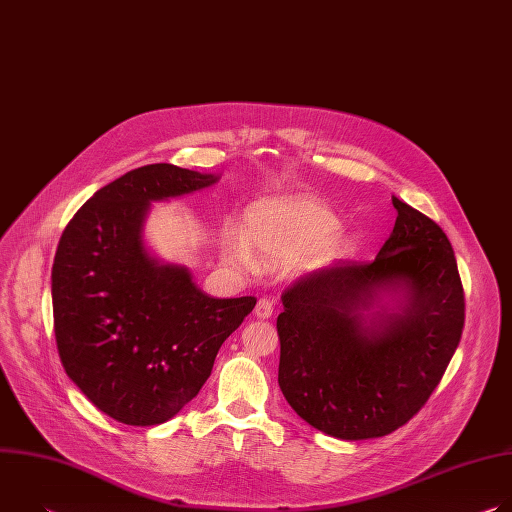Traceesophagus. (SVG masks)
<instances>
[{
  "instance_id": "34e87169",
  "label": "esophagus",
  "mask_w": 512,
  "mask_h": 512,
  "mask_svg": "<svg viewBox=\"0 0 512 512\" xmlns=\"http://www.w3.org/2000/svg\"><path fill=\"white\" fill-rule=\"evenodd\" d=\"M253 314H255L257 320H267V318H271V316H273V302H269V300H265V298L259 300Z\"/></svg>"
}]
</instances>
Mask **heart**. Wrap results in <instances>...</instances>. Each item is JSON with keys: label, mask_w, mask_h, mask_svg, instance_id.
<instances>
[{"label": "heart", "mask_w": 512, "mask_h": 512, "mask_svg": "<svg viewBox=\"0 0 512 512\" xmlns=\"http://www.w3.org/2000/svg\"><path fill=\"white\" fill-rule=\"evenodd\" d=\"M223 259L251 269L255 255L263 267L283 265L285 275L306 277L352 259L360 241L340 227L338 214L310 196L265 198L245 218V233L225 227L218 237Z\"/></svg>", "instance_id": "1"}]
</instances>
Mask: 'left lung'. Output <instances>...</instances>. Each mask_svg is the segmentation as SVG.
I'll use <instances>...</instances> for the list:
<instances>
[{
	"mask_svg": "<svg viewBox=\"0 0 512 512\" xmlns=\"http://www.w3.org/2000/svg\"><path fill=\"white\" fill-rule=\"evenodd\" d=\"M397 221L375 261L314 273L281 296L279 389L336 440L405 425L442 381L464 328L454 249L393 196Z\"/></svg>",
	"mask_w": 512,
	"mask_h": 512,
	"instance_id": "left-lung-1",
	"label": "left lung"
}]
</instances>
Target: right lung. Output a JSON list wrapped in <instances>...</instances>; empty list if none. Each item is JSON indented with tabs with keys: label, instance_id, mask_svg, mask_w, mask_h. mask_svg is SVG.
Wrapping results in <instances>:
<instances>
[{
	"label": "right lung",
	"instance_id": "add662e5",
	"mask_svg": "<svg viewBox=\"0 0 512 512\" xmlns=\"http://www.w3.org/2000/svg\"><path fill=\"white\" fill-rule=\"evenodd\" d=\"M218 180L172 164L131 170L97 190L60 237L52 265L58 354L70 381L115 421L172 419L257 304L206 296L186 265L162 261L145 243L154 202Z\"/></svg>",
	"mask_w": 512,
	"mask_h": 512
}]
</instances>
